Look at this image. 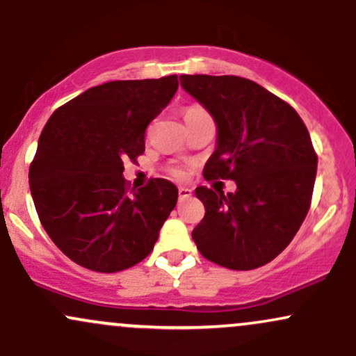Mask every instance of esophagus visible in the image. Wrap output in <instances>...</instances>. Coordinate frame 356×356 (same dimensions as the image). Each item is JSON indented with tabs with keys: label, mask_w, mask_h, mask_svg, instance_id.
<instances>
[{
	"label": "esophagus",
	"mask_w": 356,
	"mask_h": 356,
	"mask_svg": "<svg viewBox=\"0 0 356 356\" xmlns=\"http://www.w3.org/2000/svg\"><path fill=\"white\" fill-rule=\"evenodd\" d=\"M192 195V191L189 187H181L179 189V201H186V199H189Z\"/></svg>",
	"instance_id": "34e87169"
}]
</instances>
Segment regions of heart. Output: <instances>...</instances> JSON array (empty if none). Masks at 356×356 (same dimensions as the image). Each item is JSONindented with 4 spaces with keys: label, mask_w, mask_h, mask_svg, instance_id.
<instances>
[{
    "label": "heart",
    "mask_w": 356,
    "mask_h": 356,
    "mask_svg": "<svg viewBox=\"0 0 356 356\" xmlns=\"http://www.w3.org/2000/svg\"><path fill=\"white\" fill-rule=\"evenodd\" d=\"M204 112H206V110L201 108V107H189V108H186V110H184V120H187V118H191V117L199 115V113H204ZM170 172H172L174 177H177V179L184 177V170L182 169H177V167L170 170Z\"/></svg>",
    "instance_id": "obj_1"
}]
</instances>
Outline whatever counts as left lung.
<instances>
[{
  "label": "left lung",
  "instance_id": "1",
  "mask_svg": "<svg viewBox=\"0 0 356 356\" xmlns=\"http://www.w3.org/2000/svg\"><path fill=\"white\" fill-rule=\"evenodd\" d=\"M181 85L218 125L204 179H231L238 187L227 195L195 189L206 214L192 239L219 266H264L291 243L312 206L318 155L308 129L291 105L256 81L181 75Z\"/></svg>",
  "mask_w": 356,
  "mask_h": 356
}]
</instances>
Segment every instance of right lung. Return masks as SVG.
Wrapping results in <instances>:
<instances>
[{"mask_svg":"<svg viewBox=\"0 0 356 356\" xmlns=\"http://www.w3.org/2000/svg\"><path fill=\"white\" fill-rule=\"evenodd\" d=\"M177 75L88 88L51 113L30 165L42 226L80 266L117 273L152 252L177 187L150 179L129 189L124 162L145 150V130L177 92Z\"/></svg>","mask_w":356,"mask_h":356,"instance_id":"add662e5","label":"right lung"}]
</instances>
